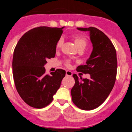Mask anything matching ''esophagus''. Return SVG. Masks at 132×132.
I'll use <instances>...</instances> for the list:
<instances>
[{
  "instance_id": "esophagus-1",
  "label": "esophagus",
  "mask_w": 132,
  "mask_h": 132,
  "mask_svg": "<svg viewBox=\"0 0 132 132\" xmlns=\"http://www.w3.org/2000/svg\"><path fill=\"white\" fill-rule=\"evenodd\" d=\"M72 75H73V73H72L71 71H66V76H68V77H71L72 76Z\"/></svg>"
}]
</instances>
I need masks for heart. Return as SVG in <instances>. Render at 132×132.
Returning <instances> with one entry per match:
<instances>
[{
	"label": "heart",
	"mask_w": 132,
	"mask_h": 132,
	"mask_svg": "<svg viewBox=\"0 0 132 132\" xmlns=\"http://www.w3.org/2000/svg\"><path fill=\"white\" fill-rule=\"evenodd\" d=\"M73 39H74V42L76 44L77 47L79 50L80 49H84L85 50V47H87V41L86 39V38L85 37L82 36H73ZM63 44V39L62 38H60V39L58 40V42H57V47L59 48V47L62 45ZM70 64V61L69 60H66V65H69Z\"/></svg>",
	"instance_id": "1"
}]
</instances>
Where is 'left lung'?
I'll return each instance as SVG.
<instances>
[{
    "label": "left lung",
    "instance_id": "obj_1",
    "mask_svg": "<svg viewBox=\"0 0 132 132\" xmlns=\"http://www.w3.org/2000/svg\"><path fill=\"white\" fill-rule=\"evenodd\" d=\"M77 29L89 31L93 50L86 65L79 66L77 71L90 74V79L78 77L73 74L75 82L71 94L73 102L78 108L90 110L101 106L114 87L117 73L116 52L108 36L98 29L94 27Z\"/></svg>",
    "mask_w": 132,
    "mask_h": 132
}]
</instances>
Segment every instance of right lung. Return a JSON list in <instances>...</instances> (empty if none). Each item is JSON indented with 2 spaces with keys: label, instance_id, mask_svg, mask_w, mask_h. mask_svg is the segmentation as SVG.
<instances>
[{
  "label": "right lung",
  "instance_id": "obj_1",
  "mask_svg": "<svg viewBox=\"0 0 132 132\" xmlns=\"http://www.w3.org/2000/svg\"><path fill=\"white\" fill-rule=\"evenodd\" d=\"M63 28L40 26L24 34L14 51L12 73L17 92L30 106L49 105L61 86L65 71L57 69L45 74L47 60L55 57Z\"/></svg>",
  "mask_w": 132,
  "mask_h": 132
}]
</instances>
